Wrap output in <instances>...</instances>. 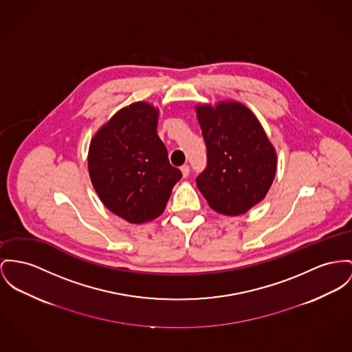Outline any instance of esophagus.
Masks as SVG:
<instances>
[{
  "label": "esophagus",
  "mask_w": 352,
  "mask_h": 352,
  "mask_svg": "<svg viewBox=\"0 0 352 352\" xmlns=\"http://www.w3.org/2000/svg\"><path fill=\"white\" fill-rule=\"evenodd\" d=\"M180 170H182V173H183L184 177H187L188 175H189V166H188V165H183V166L180 168Z\"/></svg>",
  "instance_id": "34e87169"
}]
</instances>
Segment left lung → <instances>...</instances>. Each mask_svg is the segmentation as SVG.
Returning a JSON list of instances; mask_svg holds the SVG:
<instances>
[{
	"mask_svg": "<svg viewBox=\"0 0 352 352\" xmlns=\"http://www.w3.org/2000/svg\"><path fill=\"white\" fill-rule=\"evenodd\" d=\"M207 145V168L196 184L213 211L239 216L258 204L274 183L275 146L255 113L223 100L195 105Z\"/></svg>",
	"mask_w": 352,
	"mask_h": 352,
	"instance_id": "obj_1",
	"label": "left lung"
}]
</instances>
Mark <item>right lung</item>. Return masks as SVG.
<instances>
[{
    "instance_id": "1",
    "label": "right lung",
    "mask_w": 352,
    "mask_h": 352,
    "mask_svg": "<svg viewBox=\"0 0 352 352\" xmlns=\"http://www.w3.org/2000/svg\"><path fill=\"white\" fill-rule=\"evenodd\" d=\"M159 109L136 101L121 108L94 133L88 170L102 204L132 224L159 217L182 172L169 164L157 135Z\"/></svg>"
}]
</instances>
